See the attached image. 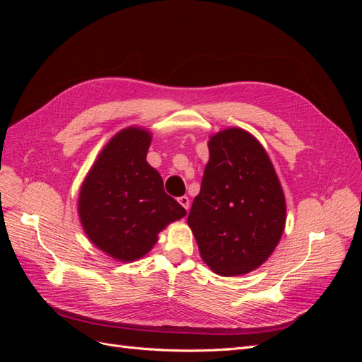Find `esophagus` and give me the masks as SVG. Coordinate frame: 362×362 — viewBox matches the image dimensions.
I'll use <instances>...</instances> for the list:
<instances>
[{
	"label": "esophagus",
	"mask_w": 362,
	"mask_h": 362,
	"mask_svg": "<svg viewBox=\"0 0 362 362\" xmlns=\"http://www.w3.org/2000/svg\"><path fill=\"white\" fill-rule=\"evenodd\" d=\"M178 202L185 208V210L189 211V206H190V199L187 198V196H181V198H178Z\"/></svg>",
	"instance_id": "34e87169"
}]
</instances>
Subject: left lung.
<instances>
[{
  "label": "left lung",
  "mask_w": 362,
  "mask_h": 362,
  "mask_svg": "<svg viewBox=\"0 0 362 362\" xmlns=\"http://www.w3.org/2000/svg\"><path fill=\"white\" fill-rule=\"evenodd\" d=\"M201 192L187 222L205 264L221 276L259 267L286 228V196L266 149L247 131L210 137Z\"/></svg>",
  "instance_id": "obj_1"
}]
</instances>
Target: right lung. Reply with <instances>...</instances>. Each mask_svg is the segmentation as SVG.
Instances as JSON below:
<instances>
[{"label": "right lung", "instance_id": "right-lung-1", "mask_svg": "<svg viewBox=\"0 0 362 362\" xmlns=\"http://www.w3.org/2000/svg\"><path fill=\"white\" fill-rule=\"evenodd\" d=\"M151 140L145 128L119 131L98 156L78 196L86 235L122 262L146 255L158 233L187 214L164 192L160 173L146 161Z\"/></svg>", "mask_w": 362, "mask_h": 362}]
</instances>
